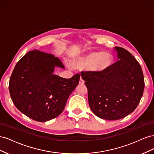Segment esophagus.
I'll list each match as a JSON object with an SVG mask.
<instances>
[{
	"label": "esophagus",
	"instance_id": "1",
	"mask_svg": "<svg viewBox=\"0 0 154 154\" xmlns=\"http://www.w3.org/2000/svg\"><path fill=\"white\" fill-rule=\"evenodd\" d=\"M84 81H83V79L82 78H80V82H79V83H80V84H84Z\"/></svg>",
	"mask_w": 154,
	"mask_h": 154
}]
</instances>
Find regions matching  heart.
Segmentation results:
<instances>
[{
	"mask_svg": "<svg viewBox=\"0 0 154 154\" xmlns=\"http://www.w3.org/2000/svg\"><path fill=\"white\" fill-rule=\"evenodd\" d=\"M112 58L109 54L103 52H92L79 58L74 62V67L81 69H89L92 71L101 72L108 69Z\"/></svg>",
	"mask_w": 154,
	"mask_h": 154,
	"instance_id": "obj_1",
	"label": "heart"
}]
</instances>
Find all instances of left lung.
I'll return each instance as SVG.
<instances>
[{
	"mask_svg": "<svg viewBox=\"0 0 154 154\" xmlns=\"http://www.w3.org/2000/svg\"><path fill=\"white\" fill-rule=\"evenodd\" d=\"M118 60L101 72H82L90 108L100 118L118 120L132 113L144 88L140 64L127 50L115 47Z\"/></svg>",
	"mask_w": 154,
	"mask_h": 154,
	"instance_id": "1",
	"label": "left lung"
}]
</instances>
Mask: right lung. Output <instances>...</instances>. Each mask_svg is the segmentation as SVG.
Masks as SVG:
<instances>
[{
	"label": "right lung",
	"instance_id": "1",
	"mask_svg": "<svg viewBox=\"0 0 154 154\" xmlns=\"http://www.w3.org/2000/svg\"><path fill=\"white\" fill-rule=\"evenodd\" d=\"M55 67L65 68L53 54L32 50L17 62L11 74L9 90L14 105L36 122H45L58 116L78 85L80 74L63 78L53 74Z\"/></svg>",
	"mask_w": 154,
	"mask_h": 154
}]
</instances>
